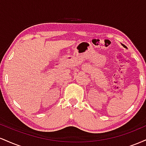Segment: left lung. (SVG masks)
I'll use <instances>...</instances> for the list:
<instances>
[{"label":"left lung","mask_w":146,"mask_h":146,"mask_svg":"<svg viewBox=\"0 0 146 146\" xmlns=\"http://www.w3.org/2000/svg\"><path fill=\"white\" fill-rule=\"evenodd\" d=\"M122 45H123V46H124V47H125V48H126V46H125V45H123V44H122Z\"/></svg>","instance_id":"1"}]
</instances>
